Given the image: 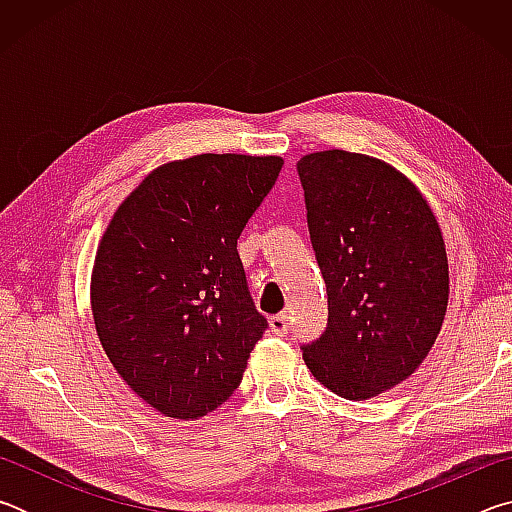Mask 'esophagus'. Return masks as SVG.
<instances>
[{
    "label": "esophagus",
    "mask_w": 512,
    "mask_h": 512,
    "mask_svg": "<svg viewBox=\"0 0 512 512\" xmlns=\"http://www.w3.org/2000/svg\"><path fill=\"white\" fill-rule=\"evenodd\" d=\"M268 325H271V332H275L277 336H284L289 332V314H277V316H271V320H268Z\"/></svg>",
    "instance_id": "34e87169"
}]
</instances>
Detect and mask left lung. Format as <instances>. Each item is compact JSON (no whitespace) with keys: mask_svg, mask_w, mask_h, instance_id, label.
I'll return each instance as SVG.
<instances>
[{"mask_svg":"<svg viewBox=\"0 0 512 512\" xmlns=\"http://www.w3.org/2000/svg\"><path fill=\"white\" fill-rule=\"evenodd\" d=\"M311 246L327 284V329L302 357L345 400L388 391L427 359L443 327L449 264L427 198L402 171L341 149L302 155Z\"/></svg>","mask_w":512,"mask_h":512,"instance_id":"8db88e82","label":"left lung"}]
</instances>
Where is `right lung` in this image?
I'll list each match as a JSON object with an SVG mask.
<instances>
[{
    "label": "right lung",
    "mask_w": 512,
    "mask_h": 512,
    "mask_svg": "<svg viewBox=\"0 0 512 512\" xmlns=\"http://www.w3.org/2000/svg\"><path fill=\"white\" fill-rule=\"evenodd\" d=\"M282 164L237 153L160 164L103 232L90 277L97 336L128 388L167 418L219 409L262 339L237 239Z\"/></svg>",
    "instance_id": "obj_1"
}]
</instances>
